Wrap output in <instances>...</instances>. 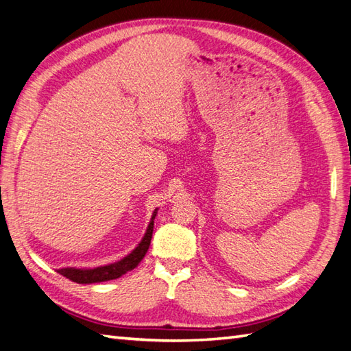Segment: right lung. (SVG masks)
<instances>
[{"label":"right lung","mask_w":351,"mask_h":351,"mask_svg":"<svg viewBox=\"0 0 351 351\" xmlns=\"http://www.w3.org/2000/svg\"><path fill=\"white\" fill-rule=\"evenodd\" d=\"M156 209L152 213L151 221L148 224V229L145 232V236L142 241L138 242V245L130 252L128 256L124 258L118 260L115 263L106 265V266H99V267H93V269H80V267H61L58 269V272L64 275L65 278H69L75 282L79 284H93V282H103V281H110V280H117L119 276L127 274L128 271H133V269L141 263V260L145 257L146 251L149 248L151 238H152V230H154V219H156L157 215Z\"/></svg>","instance_id":"obj_1"}]
</instances>
